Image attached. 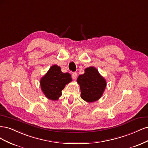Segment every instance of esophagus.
I'll list each match as a JSON object with an SVG mask.
<instances>
[{
    "label": "esophagus",
    "instance_id": "1",
    "mask_svg": "<svg viewBox=\"0 0 148 148\" xmlns=\"http://www.w3.org/2000/svg\"><path fill=\"white\" fill-rule=\"evenodd\" d=\"M77 76H78L77 73L73 72V73H72V78H73V79L74 80H75L77 78Z\"/></svg>",
    "mask_w": 148,
    "mask_h": 148
}]
</instances>
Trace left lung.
Returning a JSON list of instances; mask_svg holds the SVG:
<instances>
[{"mask_svg": "<svg viewBox=\"0 0 148 148\" xmlns=\"http://www.w3.org/2000/svg\"><path fill=\"white\" fill-rule=\"evenodd\" d=\"M83 75L77 79L81 89V97L88 102L98 100L102 95L106 86V82L93 66L86 68Z\"/></svg>", "mask_w": 148, "mask_h": 148, "instance_id": "8db88e82", "label": "left lung"}]
</instances>
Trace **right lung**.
I'll use <instances>...</instances> for the list:
<instances>
[{"label": "right lung", "instance_id": "add662e5", "mask_svg": "<svg viewBox=\"0 0 148 148\" xmlns=\"http://www.w3.org/2000/svg\"><path fill=\"white\" fill-rule=\"evenodd\" d=\"M71 81L69 73L62 72L60 67L52 66L46 75L41 79V87L45 96L49 99L57 100L62 95L65 84Z\"/></svg>", "mask_w": 148, "mask_h": 148}]
</instances>
